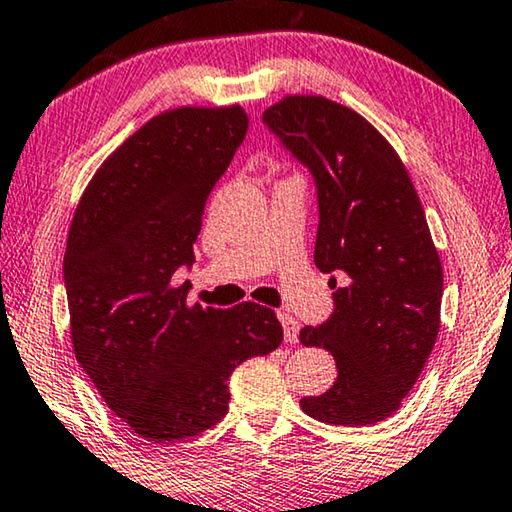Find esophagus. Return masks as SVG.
<instances>
[{
  "mask_svg": "<svg viewBox=\"0 0 512 512\" xmlns=\"http://www.w3.org/2000/svg\"><path fill=\"white\" fill-rule=\"evenodd\" d=\"M278 320L283 322V334L287 343H297L299 341V322L287 313H278Z\"/></svg>",
  "mask_w": 512,
  "mask_h": 512,
  "instance_id": "1",
  "label": "esophagus"
}]
</instances>
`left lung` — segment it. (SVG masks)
Returning <instances> with one entry per match:
<instances>
[{
    "mask_svg": "<svg viewBox=\"0 0 512 512\" xmlns=\"http://www.w3.org/2000/svg\"><path fill=\"white\" fill-rule=\"evenodd\" d=\"M262 120L311 171L315 266L336 290L329 318L299 334L334 355L336 383L301 410L336 427L376 424L397 413L441 327L443 269L420 197L385 136L348 106L294 95Z\"/></svg>",
    "mask_w": 512,
    "mask_h": 512,
    "instance_id": "obj_1",
    "label": "left lung"
}]
</instances>
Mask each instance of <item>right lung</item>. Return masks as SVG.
<instances>
[{"instance_id":"obj_1","label":"right lung","mask_w":512,"mask_h":512,"mask_svg":"<svg viewBox=\"0 0 512 512\" xmlns=\"http://www.w3.org/2000/svg\"><path fill=\"white\" fill-rule=\"evenodd\" d=\"M248 132L241 106L167 111L85 187L64 253L71 341L115 415L148 441H181L229 410L241 362L283 341L271 308L187 306L192 243L218 178Z\"/></svg>"}]
</instances>
